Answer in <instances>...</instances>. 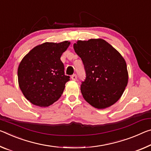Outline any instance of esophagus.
<instances>
[{
    "instance_id": "obj_1",
    "label": "esophagus",
    "mask_w": 151,
    "mask_h": 151,
    "mask_svg": "<svg viewBox=\"0 0 151 151\" xmlns=\"http://www.w3.org/2000/svg\"><path fill=\"white\" fill-rule=\"evenodd\" d=\"M71 78H72V80H73V81H76V78H77V76H76V75H72V76H71Z\"/></svg>"
}]
</instances>
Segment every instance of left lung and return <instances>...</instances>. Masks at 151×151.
Listing matches in <instances>:
<instances>
[{
    "mask_svg": "<svg viewBox=\"0 0 151 151\" xmlns=\"http://www.w3.org/2000/svg\"><path fill=\"white\" fill-rule=\"evenodd\" d=\"M74 50L82 60L86 73L81 85L83 97L95 108L114 105L128 84L125 60L109 43L102 39L78 40Z\"/></svg>",
    "mask_w": 151,
    "mask_h": 151,
    "instance_id": "1",
    "label": "left lung"
}]
</instances>
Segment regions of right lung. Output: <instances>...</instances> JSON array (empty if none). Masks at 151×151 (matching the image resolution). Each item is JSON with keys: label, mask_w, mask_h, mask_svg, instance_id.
<instances>
[{"label": "right lung", "mask_w": 151, "mask_h": 151, "mask_svg": "<svg viewBox=\"0 0 151 151\" xmlns=\"http://www.w3.org/2000/svg\"><path fill=\"white\" fill-rule=\"evenodd\" d=\"M70 43L45 42L26 54L18 67L19 85L24 96L35 106L47 107L56 101L70 76L64 75L60 57Z\"/></svg>", "instance_id": "add662e5"}]
</instances>
